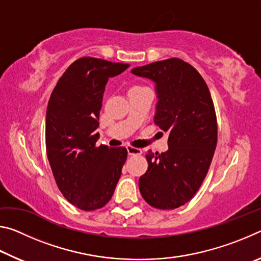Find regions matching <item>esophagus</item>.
Masks as SVG:
<instances>
[{
	"instance_id": "1",
	"label": "esophagus",
	"mask_w": 261,
	"mask_h": 261,
	"mask_svg": "<svg viewBox=\"0 0 261 261\" xmlns=\"http://www.w3.org/2000/svg\"><path fill=\"white\" fill-rule=\"evenodd\" d=\"M126 151L129 153V155H140L143 151L140 148L132 147V146H126Z\"/></svg>"
}]
</instances>
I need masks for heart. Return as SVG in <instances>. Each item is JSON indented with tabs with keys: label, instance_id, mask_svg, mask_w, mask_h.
<instances>
[{
	"label": "heart",
	"instance_id": "heart-1",
	"mask_svg": "<svg viewBox=\"0 0 261 261\" xmlns=\"http://www.w3.org/2000/svg\"><path fill=\"white\" fill-rule=\"evenodd\" d=\"M134 88H137V87H134Z\"/></svg>",
	"mask_w": 261,
	"mask_h": 261
}]
</instances>
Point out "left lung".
<instances>
[{"mask_svg":"<svg viewBox=\"0 0 261 261\" xmlns=\"http://www.w3.org/2000/svg\"><path fill=\"white\" fill-rule=\"evenodd\" d=\"M156 84L154 123L169 134L165 153L146 154L141 196L159 210H175L193 198L208 173L218 143V122L207 84L188 62L168 59L132 69Z\"/></svg>","mask_w":261,"mask_h":261,"instance_id":"8db88e82","label":"left lung"}]
</instances>
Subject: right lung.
<instances>
[{"instance_id": "obj_1", "label": "right lung", "mask_w": 261, "mask_h": 261, "mask_svg": "<svg viewBox=\"0 0 261 261\" xmlns=\"http://www.w3.org/2000/svg\"><path fill=\"white\" fill-rule=\"evenodd\" d=\"M129 64L81 57L65 70L51 92L46 114V151L57 187L83 211H94L112 199L125 147L96 146L99 115L108 78Z\"/></svg>"}]
</instances>
